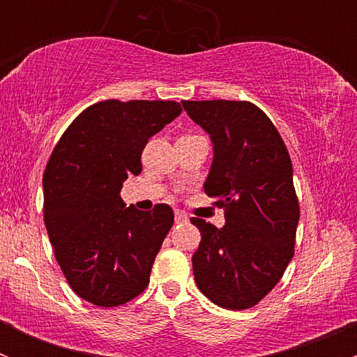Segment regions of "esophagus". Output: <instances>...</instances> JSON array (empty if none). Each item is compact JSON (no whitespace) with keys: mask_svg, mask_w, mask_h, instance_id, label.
<instances>
[{"mask_svg":"<svg viewBox=\"0 0 357 357\" xmlns=\"http://www.w3.org/2000/svg\"><path fill=\"white\" fill-rule=\"evenodd\" d=\"M174 221H176V225H183V222L188 221V215H186L183 211H176L174 212Z\"/></svg>","mask_w":357,"mask_h":357,"instance_id":"34e87169","label":"esophagus"}]
</instances>
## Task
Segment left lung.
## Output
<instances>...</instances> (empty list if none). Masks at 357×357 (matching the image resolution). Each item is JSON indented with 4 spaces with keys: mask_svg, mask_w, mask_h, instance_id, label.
Segmentation results:
<instances>
[{
    "mask_svg": "<svg viewBox=\"0 0 357 357\" xmlns=\"http://www.w3.org/2000/svg\"><path fill=\"white\" fill-rule=\"evenodd\" d=\"M183 109L211 136L214 158L204 190L226 218L222 228L192 218L202 235L192 257L197 287L225 309L254 307L294 257L298 200L289 150L250 102H183Z\"/></svg>",
    "mask_w": 357,
    "mask_h": 357,
    "instance_id": "1",
    "label": "left lung"
}]
</instances>
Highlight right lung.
Masks as SVG:
<instances>
[{"instance_id": "add662e5", "label": "right lung", "mask_w": 357, "mask_h": 357, "mask_svg": "<svg viewBox=\"0 0 357 357\" xmlns=\"http://www.w3.org/2000/svg\"><path fill=\"white\" fill-rule=\"evenodd\" d=\"M181 114L178 102L105 100L82 110L53 149L45 176V226L68 285L115 307L138 297L174 222L167 204L126 207L122 183L142 172L149 139Z\"/></svg>"}]
</instances>
